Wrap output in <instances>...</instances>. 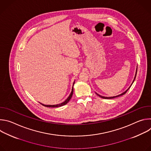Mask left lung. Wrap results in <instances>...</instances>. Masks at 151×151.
Segmentation results:
<instances>
[{"mask_svg":"<svg viewBox=\"0 0 151 151\" xmlns=\"http://www.w3.org/2000/svg\"><path fill=\"white\" fill-rule=\"evenodd\" d=\"M137 69H136V74H135V76H134V79H133V82H132V84L130 85V87H128V88L126 90V91H125L124 93H121V94H119V95H118V96H113V97H104V96H100V94H97V93H96V94L97 95V96H99L100 97H101V98H102V99H114V98H116V97H119V96H122V95H124V94H125V93H126V92L130 89V88L131 87V86L132 85V84L133 83V82H134V80H135V78H136V74H137Z\"/></svg>","mask_w":151,"mask_h":151,"instance_id":"8db88e82","label":"left lung"}]
</instances>
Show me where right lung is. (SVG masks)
Segmentation results:
<instances>
[{
  "label": "right lung",
  "mask_w": 151,
  "mask_h": 151,
  "mask_svg": "<svg viewBox=\"0 0 151 151\" xmlns=\"http://www.w3.org/2000/svg\"><path fill=\"white\" fill-rule=\"evenodd\" d=\"M74 83H75V82H73V85H74ZM73 87H72V92H71L70 94L69 95L68 98L65 101H64V102H63L61 103H60V104H54V105H48H48H47V104L45 105V104H42V103H40V104H42V105H44V106L48 107H60V106H64V105L66 104L69 101V100L71 99V98L72 97V95H73Z\"/></svg>",
  "instance_id": "add662e5"
}]
</instances>
